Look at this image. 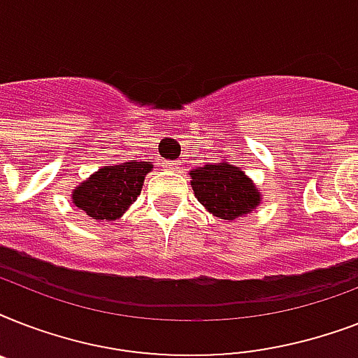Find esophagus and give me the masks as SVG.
I'll return each mask as SVG.
<instances>
[{"mask_svg":"<svg viewBox=\"0 0 358 358\" xmlns=\"http://www.w3.org/2000/svg\"><path fill=\"white\" fill-rule=\"evenodd\" d=\"M167 165V169H178L180 167V162L176 159V162H171V163H165Z\"/></svg>","mask_w":358,"mask_h":358,"instance_id":"obj_1","label":"esophagus"}]
</instances>
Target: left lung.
<instances>
[{
  "label": "left lung",
  "instance_id": "obj_1",
  "mask_svg": "<svg viewBox=\"0 0 358 358\" xmlns=\"http://www.w3.org/2000/svg\"><path fill=\"white\" fill-rule=\"evenodd\" d=\"M189 176L199 202L219 219L236 221L260 204V191L252 180L227 162L196 167Z\"/></svg>",
  "mask_w": 358,
  "mask_h": 358
}]
</instances>
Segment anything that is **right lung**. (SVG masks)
Returning <instances> with one entry per match:
<instances>
[{"label": "right lung", "instance_id": "right-lung-1", "mask_svg": "<svg viewBox=\"0 0 358 358\" xmlns=\"http://www.w3.org/2000/svg\"><path fill=\"white\" fill-rule=\"evenodd\" d=\"M150 162L115 163L98 169L91 178L72 191V202L96 221H115L128 210L141 193Z\"/></svg>", "mask_w": 358, "mask_h": 358}]
</instances>
